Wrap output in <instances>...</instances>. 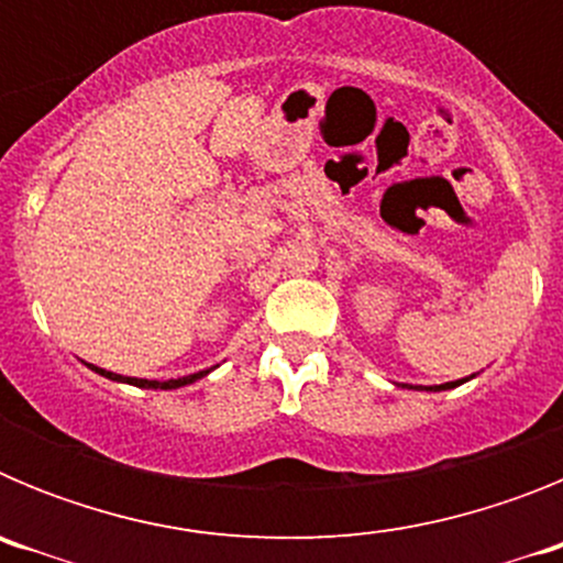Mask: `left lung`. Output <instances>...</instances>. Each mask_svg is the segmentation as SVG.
<instances>
[{"instance_id":"8db88e82","label":"left lung","mask_w":563,"mask_h":563,"mask_svg":"<svg viewBox=\"0 0 563 563\" xmlns=\"http://www.w3.org/2000/svg\"><path fill=\"white\" fill-rule=\"evenodd\" d=\"M460 383H465V380H451V383H442V386H431L429 391H445V389H454V386H460ZM411 389V386H409Z\"/></svg>"}]
</instances>
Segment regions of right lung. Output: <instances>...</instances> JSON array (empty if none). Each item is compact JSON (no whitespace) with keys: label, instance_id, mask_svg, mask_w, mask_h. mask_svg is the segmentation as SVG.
I'll return each instance as SVG.
<instances>
[{"label":"right lung","instance_id":"add662e5","mask_svg":"<svg viewBox=\"0 0 563 563\" xmlns=\"http://www.w3.org/2000/svg\"><path fill=\"white\" fill-rule=\"evenodd\" d=\"M92 372H98V375L109 377V380H121V383H129V386H141V389H180V386H188V383L200 380V377L208 375V369H206V372H194V375H186V377H177V380H146V377L114 375V372L98 369V366H92Z\"/></svg>","mask_w":563,"mask_h":563}]
</instances>
